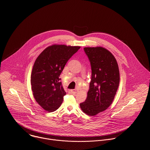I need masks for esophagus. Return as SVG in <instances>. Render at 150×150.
<instances>
[{
	"mask_svg": "<svg viewBox=\"0 0 150 150\" xmlns=\"http://www.w3.org/2000/svg\"><path fill=\"white\" fill-rule=\"evenodd\" d=\"M78 92V90L77 89H74V90H71V93H72L73 94H75Z\"/></svg>",
	"mask_w": 150,
	"mask_h": 150,
	"instance_id": "esophagus-1",
	"label": "esophagus"
}]
</instances>
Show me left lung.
Here are the masks:
<instances>
[{
	"label": "left lung",
	"instance_id": "left-lung-1",
	"mask_svg": "<svg viewBox=\"0 0 150 150\" xmlns=\"http://www.w3.org/2000/svg\"><path fill=\"white\" fill-rule=\"evenodd\" d=\"M90 62L92 74L86 100L80 103L84 113L94 116L112 103L120 83L116 59L108 50L101 47H85Z\"/></svg>",
	"mask_w": 150,
	"mask_h": 150
}]
</instances>
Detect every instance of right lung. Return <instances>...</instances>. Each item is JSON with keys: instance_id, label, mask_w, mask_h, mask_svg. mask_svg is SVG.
Wrapping results in <instances>:
<instances>
[{"instance_id": "obj_1", "label": "right lung", "mask_w": 150, "mask_h": 150, "mask_svg": "<svg viewBox=\"0 0 150 150\" xmlns=\"http://www.w3.org/2000/svg\"><path fill=\"white\" fill-rule=\"evenodd\" d=\"M79 46L53 44L46 48L36 59L31 74L32 90L35 101L45 110H56L66 94L60 75L68 60Z\"/></svg>"}]
</instances>
